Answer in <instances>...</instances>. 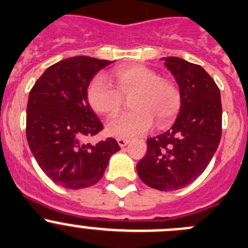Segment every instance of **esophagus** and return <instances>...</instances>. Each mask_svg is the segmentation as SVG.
Wrapping results in <instances>:
<instances>
[{"instance_id":"1","label":"esophagus","mask_w":248,"mask_h":248,"mask_svg":"<svg viewBox=\"0 0 248 248\" xmlns=\"http://www.w3.org/2000/svg\"><path fill=\"white\" fill-rule=\"evenodd\" d=\"M117 143H119V145L121 148L126 147L127 144L129 143V140H127V138H117Z\"/></svg>"}]
</instances>
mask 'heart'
Returning <instances> with one entry per match:
<instances>
[{
	"label": "heart",
	"instance_id": "heart-1",
	"mask_svg": "<svg viewBox=\"0 0 248 248\" xmlns=\"http://www.w3.org/2000/svg\"><path fill=\"white\" fill-rule=\"evenodd\" d=\"M113 88L104 77H95L88 87V103L96 113L112 116L122 105V95H131V108L135 110L111 119L106 132L113 137H136L154 126H170L179 115L182 94L179 85L164 79L152 68L136 66L119 67L113 72Z\"/></svg>",
	"mask_w": 248,
	"mask_h": 248
}]
</instances>
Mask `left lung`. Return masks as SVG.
<instances>
[{
  "instance_id": "1",
  "label": "left lung",
  "mask_w": 248,
  "mask_h": 248,
  "mask_svg": "<svg viewBox=\"0 0 248 248\" xmlns=\"http://www.w3.org/2000/svg\"><path fill=\"white\" fill-rule=\"evenodd\" d=\"M182 94L176 121L169 131L148 138L138 176L159 191L184 188L202 175L221 138L220 90L200 64L164 57Z\"/></svg>"
}]
</instances>
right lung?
<instances>
[{"instance_id": "right-lung-1", "label": "right lung", "mask_w": 248, "mask_h": 248, "mask_svg": "<svg viewBox=\"0 0 248 248\" xmlns=\"http://www.w3.org/2000/svg\"><path fill=\"white\" fill-rule=\"evenodd\" d=\"M111 62L88 56L62 60L48 67L29 93L28 144L41 170L64 188L95 185L111 155L120 150L113 138L84 143L103 129L88 103V87Z\"/></svg>"}]
</instances>
